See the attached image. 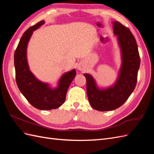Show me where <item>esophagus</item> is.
<instances>
[{"mask_svg":"<svg viewBox=\"0 0 154 154\" xmlns=\"http://www.w3.org/2000/svg\"><path fill=\"white\" fill-rule=\"evenodd\" d=\"M77 68H78V70H80V71H83V70L84 69V67H83V65H82V63L79 64Z\"/></svg>","mask_w":154,"mask_h":154,"instance_id":"obj_1","label":"esophagus"}]
</instances>
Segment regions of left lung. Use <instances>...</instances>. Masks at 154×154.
I'll list each match as a JSON object with an SVG mask.
<instances>
[{
  "label": "left lung",
  "instance_id": "1",
  "mask_svg": "<svg viewBox=\"0 0 154 154\" xmlns=\"http://www.w3.org/2000/svg\"><path fill=\"white\" fill-rule=\"evenodd\" d=\"M112 24L114 33L118 36L122 59L117 80L112 86L100 89L91 74H83L87 80L88 101L93 109L99 111L115 110L127 100L136 86L140 66L137 45L131 31L118 21Z\"/></svg>",
  "mask_w": 154,
  "mask_h": 154
}]
</instances>
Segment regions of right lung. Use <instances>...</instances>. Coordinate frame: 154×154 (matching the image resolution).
<instances>
[{"label": "right lung", "mask_w": 154, "mask_h": 154, "mask_svg": "<svg viewBox=\"0 0 154 154\" xmlns=\"http://www.w3.org/2000/svg\"><path fill=\"white\" fill-rule=\"evenodd\" d=\"M44 24L42 20L23 34L14 54L16 82L22 94L39 110L56 109L66 100L67 91L76 76L75 69L66 72L60 78L58 86L52 88L48 83L39 81L29 70L27 60V46L33 31Z\"/></svg>", "instance_id": "1"}]
</instances>
